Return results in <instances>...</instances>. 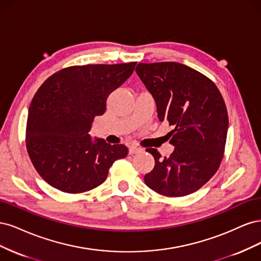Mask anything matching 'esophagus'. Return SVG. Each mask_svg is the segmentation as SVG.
<instances>
[{
	"instance_id": "1",
	"label": "esophagus",
	"mask_w": 261,
	"mask_h": 261,
	"mask_svg": "<svg viewBox=\"0 0 261 261\" xmlns=\"http://www.w3.org/2000/svg\"><path fill=\"white\" fill-rule=\"evenodd\" d=\"M142 148L140 147H137V146H130L129 147V154L130 155H134V154H139V153H142Z\"/></svg>"
}]
</instances>
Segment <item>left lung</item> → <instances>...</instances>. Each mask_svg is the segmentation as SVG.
<instances>
[{
	"label": "left lung",
	"instance_id": "left-lung-1",
	"mask_svg": "<svg viewBox=\"0 0 261 261\" xmlns=\"http://www.w3.org/2000/svg\"><path fill=\"white\" fill-rule=\"evenodd\" d=\"M136 71L155 99L159 121L174 128L170 157L146 149L155 166L145 184L170 197L194 193L212 179L223 157L229 117L220 91L206 75L179 63H140Z\"/></svg>",
	"mask_w": 261,
	"mask_h": 261
}]
</instances>
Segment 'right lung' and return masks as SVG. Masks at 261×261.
I'll use <instances>...</instances> for the list:
<instances>
[{
  "instance_id": "1",
  "label": "right lung",
  "mask_w": 261,
  "mask_h": 261,
  "mask_svg": "<svg viewBox=\"0 0 261 261\" xmlns=\"http://www.w3.org/2000/svg\"><path fill=\"white\" fill-rule=\"evenodd\" d=\"M137 63L64 68L47 78L28 112L26 146L38 173L65 193H82L102 184L115 161L128 155L89 134L106 111L109 94L132 74Z\"/></svg>"
}]
</instances>
